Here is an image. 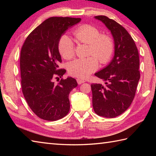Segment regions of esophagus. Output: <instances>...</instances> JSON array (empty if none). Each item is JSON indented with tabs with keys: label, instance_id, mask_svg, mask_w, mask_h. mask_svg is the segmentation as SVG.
Here are the masks:
<instances>
[{
	"label": "esophagus",
	"instance_id": "esophagus-1",
	"mask_svg": "<svg viewBox=\"0 0 156 156\" xmlns=\"http://www.w3.org/2000/svg\"><path fill=\"white\" fill-rule=\"evenodd\" d=\"M76 80H77V82H78V84H81L82 83H84V82H85L84 80H82V79H80V78H77V79H76Z\"/></svg>",
	"mask_w": 156,
	"mask_h": 156
}]
</instances>
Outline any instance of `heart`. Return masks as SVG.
I'll return each instance as SVG.
<instances>
[{
  "mask_svg": "<svg viewBox=\"0 0 156 156\" xmlns=\"http://www.w3.org/2000/svg\"><path fill=\"white\" fill-rule=\"evenodd\" d=\"M76 41L88 44V54L92 55L86 58L76 59L68 64L69 74L80 79H85L98 68V60L101 64L109 61L113 54L115 44L112 39L107 35H101L96 27L90 25H83L73 33ZM59 54L65 59H70L74 55V44L68 35H64L58 42Z\"/></svg>",
  "mask_w": 156,
  "mask_h": 156,
  "instance_id": "obj_1",
  "label": "heart"
}]
</instances>
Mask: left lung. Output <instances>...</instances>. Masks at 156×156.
Listing matches in <instances>:
<instances>
[{
    "label": "left lung",
    "instance_id": "obj_1",
    "mask_svg": "<svg viewBox=\"0 0 156 156\" xmlns=\"http://www.w3.org/2000/svg\"><path fill=\"white\" fill-rule=\"evenodd\" d=\"M94 18L111 31L115 55L110 64L95 73L105 84H91L92 106L98 115L113 118L123 113L133 102L140 78V57L134 40L122 25L106 16Z\"/></svg>",
    "mask_w": 156,
    "mask_h": 156
}]
</instances>
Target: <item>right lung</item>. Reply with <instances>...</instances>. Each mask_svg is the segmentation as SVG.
<instances>
[{
    "instance_id": "add662e5",
    "label": "right lung",
    "mask_w": 156,
    "mask_h": 156,
    "mask_svg": "<svg viewBox=\"0 0 156 156\" xmlns=\"http://www.w3.org/2000/svg\"><path fill=\"white\" fill-rule=\"evenodd\" d=\"M80 18L53 16L45 20L26 38L21 50V88L32 111L46 121H57L69 111V94L78 86L74 78H62L66 69H59L62 62L58 42L68 29Z\"/></svg>"
}]
</instances>
